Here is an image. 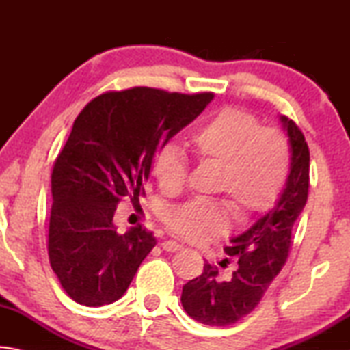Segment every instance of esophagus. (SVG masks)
I'll return each mask as SVG.
<instances>
[{"label":"esophagus","instance_id":"esophagus-1","mask_svg":"<svg viewBox=\"0 0 350 350\" xmlns=\"http://www.w3.org/2000/svg\"><path fill=\"white\" fill-rule=\"evenodd\" d=\"M162 248L165 252H179L183 248V244H179L177 241H165L162 244Z\"/></svg>","mask_w":350,"mask_h":350}]
</instances>
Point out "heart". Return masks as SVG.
Listing matches in <instances>:
<instances>
[{
	"instance_id": "1",
	"label": "heart",
	"mask_w": 350,
	"mask_h": 350,
	"mask_svg": "<svg viewBox=\"0 0 350 350\" xmlns=\"http://www.w3.org/2000/svg\"><path fill=\"white\" fill-rule=\"evenodd\" d=\"M204 162L222 165L219 189L227 191L244 213H258L273 204L288 174V145L284 135L260 128L252 114L225 108L206 120L191 139ZM152 174L163 193L182 191L188 162L174 144H165L154 156ZM167 224L182 238L205 242L227 232L230 206L222 200L196 199L171 210Z\"/></svg>"
}]
</instances>
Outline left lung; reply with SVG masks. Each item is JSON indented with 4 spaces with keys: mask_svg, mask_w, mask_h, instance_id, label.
<instances>
[{
    "mask_svg": "<svg viewBox=\"0 0 350 350\" xmlns=\"http://www.w3.org/2000/svg\"><path fill=\"white\" fill-rule=\"evenodd\" d=\"M290 144V173L273 208L260 215L244 233L236 236L225 253L238 258L230 281H216L217 269L204 264L202 275L182 290V306L189 317L206 325H232L248 315L262 299L271 281L286 264L292 228L309 194L310 152L304 134L293 120L281 116Z\"/></svg>",
    "mask_w": 350,
    "mask_h": 350,
    "instance_id": "left-lung-1",
    "label": "left lung"
}]
</instances>
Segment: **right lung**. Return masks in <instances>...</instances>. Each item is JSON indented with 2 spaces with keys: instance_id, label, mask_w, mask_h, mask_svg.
<instances>
[{
  "instance_id": "obj_1",
  "label": "right lung",
  "mask_w": 350,
  "mask_h": 350,
  "mask_svg": "<svg viewBox=\"0 0 350 350\" xmlns=\"http://www.w3.org/2000/svg\"><path fill=\"white\" fill-rule=\"evenodd\" d=\"M213 97L131 88L102 94L75 118L52 170L47 241L51 267L75 303L100 307L126 292L156 238L142 227L117 233V205L139 202L159 148Z\"/></svg>"
}]
</instances>
